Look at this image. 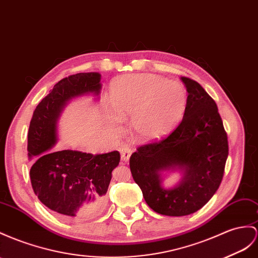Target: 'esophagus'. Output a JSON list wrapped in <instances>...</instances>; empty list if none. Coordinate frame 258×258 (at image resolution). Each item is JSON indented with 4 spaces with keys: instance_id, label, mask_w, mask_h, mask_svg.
Masks as SVG:
<instances>
[{
    "instance_id": "obj_1",
    "label": "esophagus",
    "mask_w": 258,
    "mask_h": 258,
    "mask_svg": "<svg viewBox=\"0 0 258 258\" xmlns=\"http://www.w3.org/2000/svg\"><path fill=\"white\" fill-rule=\"evenodd\" d=\"M120 153H121V158H122V160L123 161H128L130 160V157H131V155H132V153H133V150H132V148L131 147H128L126 144H122L121 146H120Z\"/></svg>"
}]
</instances>
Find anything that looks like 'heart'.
Instances as JSON below:
<instances>
[{
  "instance_id": "heart-1",
  "label": "heart",
  "mask_w": 258,
  "mask_h": 258,
  "mask_svg": "<svg viewBox=\"0 0 258 258\" xmlns=\"http://www.w3.org/2000/svg\"><path fill=\"white\" fill-rule=\"evenodd\" d=\"M108 112L110 123L120 126L131 116V127L142 140H157L173 131L185 114L187 91L179 82L154 74H132L115 78L111 84Z\"/></svg>"
}]
</instances>
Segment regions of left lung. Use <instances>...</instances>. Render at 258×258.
<instances>
[{
  "label": "left lung",
  "mask_w": 258,
  "mask_h": 258,
  "mask_svg": "<svg viewBox=\"0 0 258 258\" xmlns=\"http://www.w3.org/2000/svg\"><path fill=\"white\" fill-rule=\"evenodd\" d=\"M188 92L186 111L174 131L160 141L137 148L130 169L148 206L164 216L181 217L200 210L219 188L229 154L217 104L206 90L188 77H181ZM184 171L173 189L161 186L160 172Z\"/></svg>",
  "instance_id": "8db88e82"
}]
</instances>
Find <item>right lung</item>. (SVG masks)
I'll use <instances>...</instances> for the list:
<instances>
[{"label": "right lung", "mask_w": 258, "mask_h": 258, "mask_svg": "<svg viewBox=\"0 0 258 258\" xmlns=\"http://www.w3.org/2000/svg\"><path fill=\"white\" fill-rule=\"evenodd\" d=\"M99 73H78L54 85L39 102L28 130L30 181L43 205L66 219L87 220L101 213L118 151L92 155L75 150L55 151L56 121L70 99L88 92L99 95Z\"/></svg>", "instance_id": "obj_1"}]
</instances>
